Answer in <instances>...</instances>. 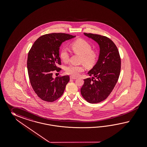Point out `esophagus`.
I'll return each instance as SVG.
<instances>
[{
	"instance_id": "obj_1",
	"label": "esophagus",
	"mask_w": 147,
	"mask_h": 147,
	"mask_svg": "<svg viewBox=\"0 0 147 147\" xmlns=\"http://www.w3.org/2000/svg\"><path fill=\"white\" fill-rule=\"evenodd\" d=\"M77 79L76 78H75V77H74V76H70V79H71V80H75V79Z\"/></svg>"
}]
</instances>
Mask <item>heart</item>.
I'll return each instance as SVG.
<instances>
[{
    "label": "heart",
    "mask_w": 147,
    "mask_h": 147,
    "mask_svg": "<svg viewBox=\"0 0 147 147\" xmlns=\"http://www.w3.org/2000/svg\"><path fill=\"white\" fill-rule=\"evenodd\" d=\"M71 47L73 51L75 54L81 55L80 62L83 63L87 66H92L97 63L98 59V53L96 50L92 48L91 44L86 40L79 39L73 41L71 44ZM60 57L65 63L69 59V54L66 48H63L60 52ZM84 71L83 65L70 64L66 68L67 74L72 76H78Z\"/></svg>",
    "instance_id": "heart-1"
}]
</instances>
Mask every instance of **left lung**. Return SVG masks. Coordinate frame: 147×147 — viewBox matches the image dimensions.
<instances>
[{
    "instance_id": "obj_1",
    "label": "left lung",
    "mask_w": 147,
    "mask_h": 147,
    "mask_svg": "<svg viewBox=\"0 0 147 147\" xmlns=\"http://www.w3.org/2000/svg\"><path fill=\"white\" fill-rule=\"evenodd\" d=\"M85 36L99 44L100 54L97 64L88 74L92 79H84L81 93L91 104L100 102L107 98L117 82L121 68V60L118 49L107 36L84 33Z\"/></svg>"
}]
</instances>
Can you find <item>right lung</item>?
<instances>
[{"mask_svg": "<svg viewBox=\"0 0 147 147\" xmlns=\"http://www.w3.org/2000/svg\"><path fill=\"white\" fill-rule=\"evenodd\" d=\"M75 37L63 33L40 36L29 50L27 67L31 85L41 99L53 102L62 96L69 81L68 75L53 78L55 71L60 72L59 49L65 41Z\"/></svg>", "mask_w": 147, "mask_h": 147, "instance_id": "1", "label": "right lung"}]
</instances>
